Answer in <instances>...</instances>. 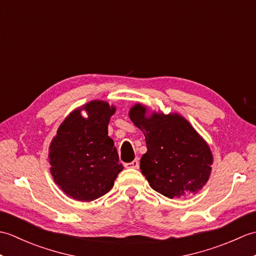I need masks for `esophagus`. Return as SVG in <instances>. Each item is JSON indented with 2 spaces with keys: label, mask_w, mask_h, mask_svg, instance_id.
Here are the masks:
<instances>
[{
  "label": "esophagus",
  "mask_w": 256,
  "mask_h": 256,
  "mask_svg": "<svg viewBox=\"0 0 256 256\" xmlns=\"http://www.w3.org/2000/svg\"><path fill=\"white\" fill-rule=\"evenodd\" d=\"M124 166L126 168H135V170H138V168L140 167V160H138V158H135L133 162L124 164Z\"/></svg>",
  "instance_id": "obj_1"
}]
</instances>
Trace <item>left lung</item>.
Instances as JSON below:
<instances>
[{"instance_id":"left-lung-1","label":"left lung","mask_w":256,"mask_h":256,"mask_svg":"<svg viewBox=\"0 0 256 256\" xmlns=\"http://www.w3.org/2000/svg\"><path fill=\"white\" fill-rule=\"evenodd\" d=\"M128 116L145 136L148 152L140 167L150 186L170 199L197 194L209 180L214 156L192 125L176 112L150 113L142 103Z\"/></svg>"}]
</instances>
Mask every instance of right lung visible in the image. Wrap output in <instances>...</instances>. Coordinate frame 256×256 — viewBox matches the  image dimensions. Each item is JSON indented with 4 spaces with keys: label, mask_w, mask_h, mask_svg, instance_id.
Segmentation results:
<instances>
[{
    "label": "right lung",
    "mask_w": 256,
    "mask_h": 256,
    "mask_svg": "<svg viewBox=\"0 0 256 256\" xmlns=\"http://www.w3.org/2000/svg\"><path fill=\"white\" fill-rule=\"evenodd\" d=\"M87 114L84 117L80 112ZM116 108L92 100L77 108L59 125L50 145V174L68 197L92 201L112 189L123 170L108 125Z\"/></svg>",
    "instance_id": "right-lung-1"
}]
</instances>
